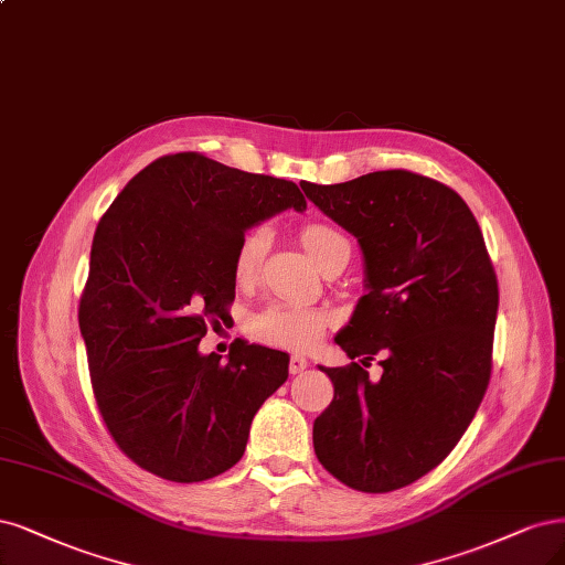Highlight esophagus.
<instances>
[{
  "label": "esophagus",
  "mask_w": 565,
  "mask_h": 565,
  "mask_svg": "<svg viewBox=\"0 0 565 565\" xmlns=\"http://www.w3.org/2000/svg\"><path fill=\"white\" fill-rule=\"evenodd\" d=\"M306 366H308V358L306 355H291L289 358V374H301Z\"/></svg>",
  "instance_id": "1"
}]
</instances>
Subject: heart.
Here are the masks:
<instances>
[{
  "label": "heart",
  "mask_w": 565,
  "mask_h": 565,
  "mask_svg": "<svg viewBox=\"0 0 565 565\" xmlns=\"http://www.w3.org/2000/svg\"><path fill=\"white\" fill-rule=\"evenodd\" d=\"M301 243L306 252L318 264V268L341 247H350L341 233L327 224H308L301 231ZM270 245V231L257 226L241 238L236 255H233V278L238 285H252L257 280L264 257ZM327 327V313L320 308L295 306V303H270L252 320V329L259 339L282 348H308L313 345Z\"/></svg>",
  "instance_id": "b5f03b06"
}]
</instances>
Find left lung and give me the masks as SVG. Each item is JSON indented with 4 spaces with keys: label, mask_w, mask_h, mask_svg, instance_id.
<instances>
[{
    "label": "left lung",
    "mask_w": 565,
    "mask_h": 565,
    "mask_svg": "<svg viewBox=\"0 0 565 565\" xmlns=\"http://www.w3.org/2000/svg\"><path fill=\"white\" fill-rule=\"evenodd\" d=\"M358 238L364 289L334 337L350 360L383 353V374L322 366L334 399L313 423L316 456L364 493L414 483L454 451L491 379L498 280L481 228L454 189L408 170L341 184L301 182Z\"/></svg>",
    "instance_id": "1"
}]
</instances>
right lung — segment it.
I'll return each instance as SVG.
<instances>
[{"label": "right lung", "mask_w": 565, "mask_h": 565, "mask_svg": "<svg viewBox=\"0 0 565 565\" xmlns=\"http://www.w3.org/2000/svg\"><path fill=\"white\" fill-rule=\"evenodd\" d=\"M289 207L306 210L295 182L189 151L140 170L97 224L79 329L100 414L140 468L191 483L243 458L289 355L243 341L222 364L199 343L236 297L241 238Z\"/></svg>", "instance_id": "right-lung-1"}]
</instances>
